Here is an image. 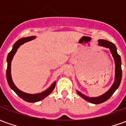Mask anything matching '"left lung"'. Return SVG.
Here are the masks:
<instances>
[{"label":"left lung","mask_w":126,"mask_h":126,"mask_svg":"<svg viewBox=\"0 0 126 126\" xmlns=\"http://www.w3.org/2000/svg\"><path fill=\"white\" fill-rule=\"evenodd\" d=\"M98 45L102 46V47L109 48L111 54L113 55V57L115 61V81H114L113 84L112 85V86L110 88V89L106 92L105 94L101 95L100 96L98 97H88L84 94H83L82 93L77 91V93L83 98L84 99L87 100L89 103H93V104H100L103 102H105L106 100H107L113 95L115 91L118 88L119 84L121 83L122 77V61H121V57L118 55V53L117 52V48L115 45L112 43L111 42H109L105 40H98Z\"/></svg>","instance_id":"obj_1"}]
</instances>
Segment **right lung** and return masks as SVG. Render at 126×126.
Masks as SVG:
<instances>
[{"label": "right lung", "instance_id": "obj_1", "mask_svg": "<svg viewBox=\"0 0 126 126\" xmlns=\"http://www.w3.org/2000/svg\"><path fill=\"white\" fill-rule=\"evenodd\" d=\"M35 38H36V36H32L18 40L16 42L15 44H14V45L13 46L12 50L8 54L7 59V82H8V84L9 85L11 88L19 97L21 98L25 101H27V102H29V103H35V102H38V101H40V100H42V99H44V98L47 97V96H48L50 93H52V90H54V88H55V85H56V82H54L53 84L48 89L44 90V92H42L41 93H38V94H28V93H23L22 91H21L20 90H19L15 86V85L14 84V83L13 82L12 78H11V61H12L13 58V56L15 55V52H17L18 48L20 47L21 44H24L25 42L30 41L32 40H33V39Z\"/></svg>", "mask_w": 126, "mask_h": 126}]
</instances>
